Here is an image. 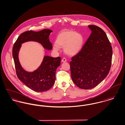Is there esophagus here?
<instances>
[{"mask_svg":"<svg viewBox=\"0 0 125 125\" xmlns=\"http://www.w3.org/2000/svg\"><path fill=\"white\" fill-rule=\"evenodd\" d=\"M67 61V60H66V59L65 58H63L62 59V62H66Z\"/></svg>","mask_w":125,"mask_h":125,"instance_id":"1","label":"esophagus"}]
</instances>
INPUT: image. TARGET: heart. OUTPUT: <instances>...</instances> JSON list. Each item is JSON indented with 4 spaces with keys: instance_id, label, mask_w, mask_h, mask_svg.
Listing matches in <instances>:
<instances>
[{
    "instance_id": "1",
    "label": "heart",
    "mask_w": 125,
    "mask_h": 125,
    "mask_svg": "<svg viewBox=\"0 0 125 125\" xmlns=\"http://www.w3.org/2000/svg\"><path fill=\"white\" fill-rule=\"evenodd\" d=\"M84 41L83 36L81 34L73 30H66L58 35L53 48L55 51H58L60 47H64L65 53L69 56H73L81 50Z\"/></svg>"
}]
</instances>
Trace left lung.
I'll list each match as a JSON object with an SVG mask.
<instances>
[{
  "instance_id": "1",
  "label": "left lung",
  "mask_w": 125,
  "mask_h": 125,
  "mask_svg": "<svg viewBox=\"0 0 125 125\" xmlns=\"http://www.w3.org/2000/svg\"><path fill=\"white\" fill-rule=\"evenodd\" d=\"M91 34L79 53L70 62L73 82L79 88L91 89L106 76L110 70L113 51L104 31L94 25L88 26Z\"/></svg>"
}]
</instances>
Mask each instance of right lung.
I'll return each mask as SVG.
<instances>
[{"instance_id":"right-lung-1","label":"right lung","mask_w":125,"mask_h":125,"mask_svg":"<svg viewBox=\"0 0 125 125\" xmlns=\"http://www.w3.org/2000/svg\"><path fill=\"white\" fill-rule=\"evenodd\" d=\"M52 32L47 29L38 32L26 31L18 37L12 48V56L18 78L27 87L36 92L46 91L53 86L56 71L60 65L61 58L45 56L40 66L35 71L29 72L21 66L18 58L19 52L21 44L31 41L40 43L46 50H52V44L49 40V36Z\"/></svg>"}]
</instances>
